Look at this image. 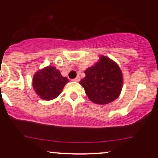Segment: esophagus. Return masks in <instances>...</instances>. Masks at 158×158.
I'll return each mask as SVG.
<instances>
[{
	"mask_svg": "<svg viewBox=\"0 0 158 158\" xmlns=\"http://www.w3.org/2000/svg\"><path fill=\"white\" fill-rule=\"evenodd\" d=\"M79 80H80V77H77V78H76V79H73V81H77V82H79Z\"/></svg>",
	"mask_w": 158,
	"mask_h": 158,
	"instance_id": "34e87169",
	"label": "esophagus"
}]
</instances>
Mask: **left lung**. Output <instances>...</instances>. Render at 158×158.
<instances>
[{
  "mask_svg": "<svg viewBox=\"0 0 158 158\" xmlns=\"http://www.w3.org/2000/svg\"><path fill=\"white\" fill-rule=\"evenodd\" d=\"M85 73L79 84L91 102L106 105L118 98L123 88V77L115 61L101 56L94 66L85 70Z\"/></svg>",
  "mask_w": 158,
  "mask_h": 158,
  "instance_id": "obj_1",
  "label": "left lung"
}]
</instances>
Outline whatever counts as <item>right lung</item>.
<instances>
[{"instance_id": "right-lung-1", "label": "right lung", "mask_w": 158, "mask_h": 158, "mask_svg": "<svg viewBox=\"0 0 158 158\" xmlns=\"http://www.w3.org/2000/svg\"><path fill=\"white\" fill-rule=\"evenodd\" d=\"M68 81V78L62 77L56 67L48 66L34 74L32 87L41 99L49 101L56 99Z\"/></svg>"}]
</instances>
